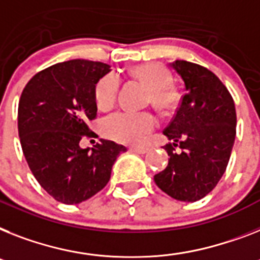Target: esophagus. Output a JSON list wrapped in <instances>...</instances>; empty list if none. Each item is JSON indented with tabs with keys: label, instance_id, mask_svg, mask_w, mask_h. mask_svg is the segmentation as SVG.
Wrapping results in <instances>:
<instances>
[{
	"label": "esophagus",
	"instance_id": "esophagus-1",
	"mask_svg": "<svg viewBox=\"0 0 260 260\" xmlns=\"http://www.w3.org/2000/svg\"><path fill=\"white\" fill-rule=\"evenodd\" d=\"M130 151L137 154H146L147 153V149H145V147H130Z\"/></svg>",
	"mask_w": 260,
	"mask_h": 260
}]
</instances>
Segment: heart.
I'll return each instance as SVG.
<instances>
[{
  "label": "heart",
  "instance_id": "heart-1",
  "mask_svg": "<svg viewBox=\"0 0 260 260\" xmlns=\"http://www.w3.org/2000/svg\"><path fill=\"white\" fill-rule=\"evenodd\" d=\"M133 76L149 89V101L159 110H169L177 102V93L167 85L171 77L159 63H143L132 70ZM119 90V78L110 73L98 81L94 89V100L101 110H107L114 105ZM156 121L149 111L133 113L117 111L104 121V133L107 138L126 145H141L146 137L155 128Z\"/></svg>",
  "mask_w": 260,
  "mask_h": 260
}]
</instances>
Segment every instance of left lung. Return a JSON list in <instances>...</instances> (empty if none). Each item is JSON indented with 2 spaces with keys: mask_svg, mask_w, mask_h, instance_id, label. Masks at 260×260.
Segmentation results:
<instances>
[{
  "mask_svg": "<svg viewBox=\"0 0 260 260\" xmlns=\"http://www.w3.org/2000/svg\"><path fill=\"white\" fill-rule=\"evenodd\" d=\"M171 66L183 79L186 93L164 130L171 141L164 147L170 159L154 181L171 198L195 202L209 194L226 171L237 113L227 87L209 69L179 59Z\"/></svg>",
  "mask_w": 260,
  "mask_h": 260,
  "instance_id": "left-lung-1",
  "label": "left lung"
}]
</instances>
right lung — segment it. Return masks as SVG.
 I'll return each mask as SVG.
<instances>
[{
    "mask_svg": "<svg viewBox=\"0 0 260 260\" xmlns=\"http://www.w3.org/2000/svg\"><path fill=\"white\" fill-rule=\"evenodd\" d=\"M110 66L72 59L49 66L26 83L18 104V134L30 170L45 191L77 205L101 191L110 179L122 145L101 139L93 149L79 141L96 117L94 89Z\"/></svg>",
    "mask_w": 260,
    "mask_h": 260,
    "instance_id": "add662e5",
    "label": "right lung"
}]
</instances>
